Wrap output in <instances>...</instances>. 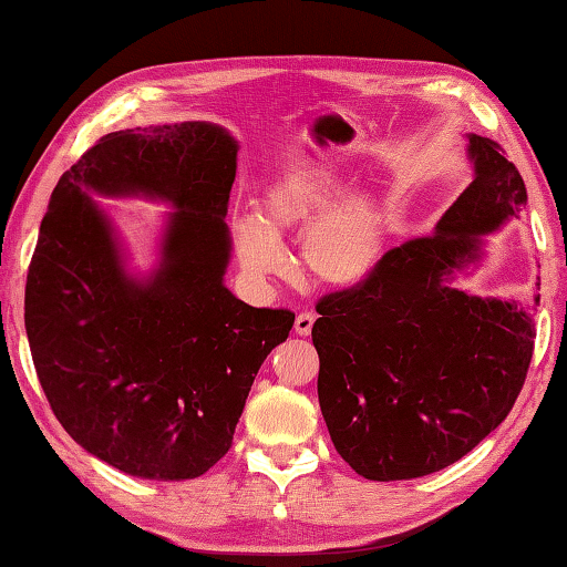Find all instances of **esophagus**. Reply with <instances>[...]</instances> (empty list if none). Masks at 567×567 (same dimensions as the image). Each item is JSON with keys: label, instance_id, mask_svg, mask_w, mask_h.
Masks as SVG:
<instances>
[{"label": "esophagus", "instance_id": "1", "mask_svg": "<svg viewBox=\"0 0 567 567\" xmlns=\"http://www.w3.org/2000/svg\"><path fill=\"white\" fill-rule=\"evenodd\" d=\"M315 315L312 312H299L297 319H295V331L299 337H307L312 334V327H315Z\"/></svg>", "mask_w": 567, "mask_h": 567}]
</instances>
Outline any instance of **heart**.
<instances>
[{"label":"heart","mask_w":567,"mask_h":567,"mask_svg":"<svg viewBox=\"0 0 567 567\" xmlns=\"http://www.w3.org/2000/svg\"><path fill=\"white\" fill-rule=\"evenodd\" d=\"M337 172L282 176L265 188L255 220H238L233 240L243 268L252 275H282L285 252L277 240L307 230L302 240L305 270L331 287L363 282L381 262L385 214L373 194H351Z\"/></svg>","instance_id":"obj_1"}]
</instances>
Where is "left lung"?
<instances>
[{
	"label": "left lung",
	"instance_id": "1",
	"mask_svg": "<svg viewBox=\"0 0 567 567\" xmlns=\"http://www.w3.org/2000/svg\"><path fill=\"white\" fill-rule=\"evenodd\" d=\"M474 182L435 236L383 252L363 282L317 302L319 408L349 467L371 482L450 467L512 413L536 327L524 307L472 297L447 275L476 258V236L526 206L502 144L470 135Z\"/></svg>",
	"mask_w": 567,
	"mask_h": 567
}]
</instances>
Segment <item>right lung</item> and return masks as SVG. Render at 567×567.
I'll use <instances>...</instances> for the list:
<instances>
[{
  "mask_svg": "<svg viewBox=\"0 0 567 567\" xmlns=\"http://www.w3.org/2000/svg\"><path fill=\"white\" fill-rule=\"evenodd\" d=\"M236 152L208 122L110 132L61 176L41 220L24 295L33 369L78 445L140 480L214 467L258 369L295 324L290 309L250 307L224 287ZM83 187L181 208L150 284L121 272Z\"/></svg>",
  "mask_w": 567,
  "mask_h": 567,
  "instance_id": "add662e5",
  "label": "right lung"
}]
</instances>
